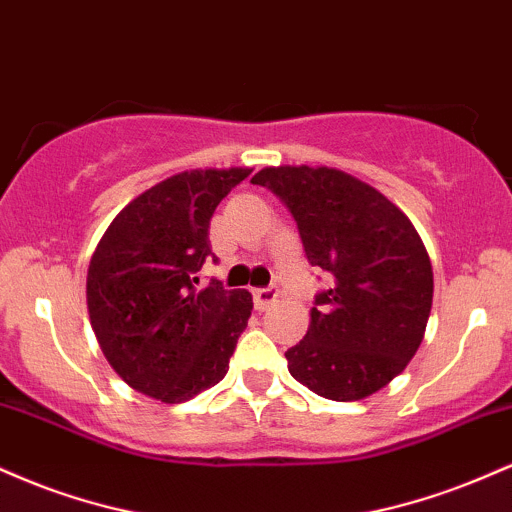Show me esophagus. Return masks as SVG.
Listing matches in <instances>:
<instances>
[{
    "mask_svg": "<svg viewBox=\"0 0 512 512\" xmlns=\"http://www.w3.org/2000/svg\"><path fill=\"white\" fill-rule=\"evenodd\" d=\"M276 298H279V289L276 286H267V289H255L252 291V303H255V308L260 310H267L269 305H272Z\"/></svg>",
    "mask_w": 512,
    "mask_h": 512,
    "instance_id": "obj_1",
    "label": "esophagus"
}]
</instances>
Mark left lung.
<instances>
[{"mask_svg": "<svg viewBox=\"0 0 512 512\" xmlns=\"http://www.w3.org/2000/svg\"><path fill=\"white\" fill-rule=\"evenodd\" d=\"M255 185L291 211L313 267L330 276L310 327L286 351L315 395L356 402L414 358L433 303V269L411 221L375 187L337 168H262Z\"/></svg>", "mask_w": 512, "mask_h": 512, "instance_id": "1", "label": "left lung"}]
</instances>
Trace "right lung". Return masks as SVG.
<instances>
[{
	"instance_id": "obj_1",
	"label": "right lung",
	"mask_w": 512,
	"mask_h": 512,
	"mask_svg": "<svg viewBox=\"0 0 512 512\" xmlns=\"http://www.w3.org/2000/svg\"><path fill=\"white\" fill-rule=\"evenodd\" d=\"M250 168L170 175L115 216L86 276L91 327L108 363L132 390L180 404L228 373L248 327L252 296L197 272L211 255L216 207Z\"/></svg>"
}]
</instances>
